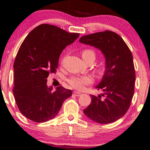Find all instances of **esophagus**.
<instances>
[{
    "label": "esophagus",
    "instance_id": "esophagus-1",
    "mask_svg": "<svg viewBox=\"0 0 150 150\" xmlns=\"http://www.w3.org/2000/svg\"><path fill=\"white\" fill-rule=\"evenodd\" d=\"M73 94L75 96H76V97H80V96L81 95V93L80 92H73Z\"/></svg>",
    "mask_w": 150,
    "mask_h": 150
}]
</instances>
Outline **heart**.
<instances>
[{"label":"heart","instance_id":"obj_1","mask_svg":"<svg viewBox=\"0 0 150 150\" xmlns=\"http://www.w3.org/2000/svg\"><path fill=\"white\" fill-rule=\"evenodd\" d=\"M82 58L86 63H93L96 59V53L92 49H87L82 51ZM104 67L100 66L97 69L98 75H101L104 73ZM68 83L73 88L80 89L84 85L92 83V78L89 76H72L68 80Z\"/></svg>","mask_w":150,"mask_h":150}]
</instances>
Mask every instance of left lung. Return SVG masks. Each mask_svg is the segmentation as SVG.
I'll return each mask as SVG.
<instances>
[{
  "label": "left lung",
  "mask_w": 150,
  "mask_h": 150,
  "mask_svg": "<svg viewBox=\"0 0 150 150\" xmlns=\"http://www.w3.org/2000/svg\"><path fill=\"white\" fill-rule=\"evenodd\" d=\"M79 42L99 49L105 58L104 74L95 87L102 92L97 97L91 94V104L83 112L96 123H113L128 111L133 97L135 72L131 51L111 31L85 35Z\"/></svg>",
  "instance_id": "1"
}]
</instances>
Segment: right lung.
I'll use <instances>...</instances> for the list:
<instances>
[{
    "label": "right lung",
    "mask_w": 150,
    "mask_h": 150,
    "mask_svg": "<svg viewBox=\"0 0 150 150\" xmlns=\"http://www.w3.org/2000/svg\"><path fill=\"white\" fill-rule=\"evenodd\" d=\"M80 34L69 33L54 25L43 24L34 29L20 46L15 58L13 94L25 117L43 123L57 116L62 104L72 96L70 89L47 86L50 73H55L63 50Z\"/></svg>",
    "instance_id": "right-lung-1"
}]
</instances>
